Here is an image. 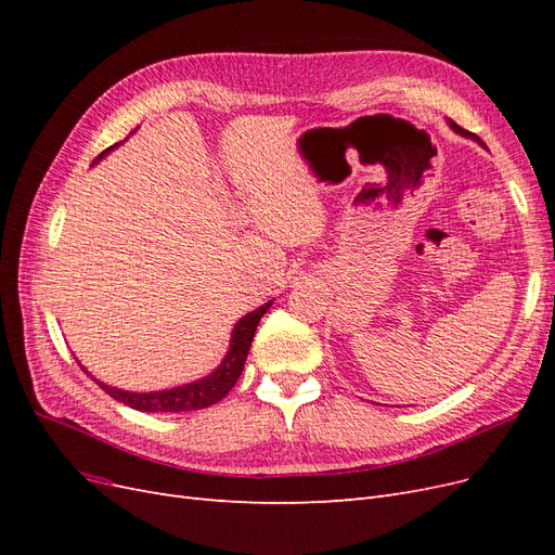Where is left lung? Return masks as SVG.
Masks as SVG:
<instances>
[{
  "label": "left lung",
  "mask_w": 555,
  "mask_h": 555,
  "mask_svg": "<svg viewBox=\"0 0 555 555\" xmlns=\"http://www.w3.org/2000/svg\"><path fill=\"white\" fill-rule=\"evenodd\" d=\"M449 125H451V129H453V131H459V133H461V137H469V139H475L477 143H481V141H479V139L475 137V133H469V131H465L463 127H459V125H456V122H453V120H449Z\"/></svg>",
  "instance_id": "left-lung-1"
}]
</instances>
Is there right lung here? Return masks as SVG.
I'll return each mask as SVG.
<instances>
[{
    "mask_svg": "<svg viewBox=\"0 0 555 555\" xmlns=\"http://www.w3.org/2000/svg\"><path fill=\"white\" fill-rule=\"evenodd\" d=\"M113 147L104 150L102 155L96 159H102L111 153ZM273 306V300H268L266 306L257 308L247 312L241 322L233 326L231 331V345L227 357L222 359V363L215 367L210 375H206L204 379H196L192 384H182L176 386V389H166V391H150V393H133V391H122V389H115V386H108L104 382H99L96 377H92L86 367V371L102 389L115 398L117 402H125L131 410H139V412H192V410H204L215 405V402H220L231 389L233 384L238 382L243 367H245V359H247V351L251 345V338H255V331L257 324L261 322V317L266 314V310Z\"/></svg>",
    "mask_w": 555,
    "mask_h": 555,
    "instance_id": "1",
    "label": "right lung"
}]
</instances>
